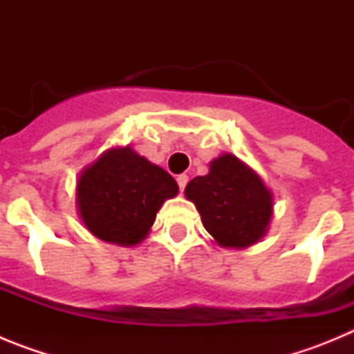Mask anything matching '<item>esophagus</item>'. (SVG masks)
<instances>
[{
    "label": "esophagus",
    "mask_w": 354,
    "mask_h": 354,
    "mask_svg": "<svg viewBox=\"0 0 354 354\" xmlns=\"http://www.w3.org/2000/svg\"><path fill=\"white\" fill-rule=\"evenodd\" d=\"M187 180H189V177H187L186 174L177 175V184H179V189H180V192H184V187H186Z\"/></svg>",
    "instance_id": "1"
}]
</instances>
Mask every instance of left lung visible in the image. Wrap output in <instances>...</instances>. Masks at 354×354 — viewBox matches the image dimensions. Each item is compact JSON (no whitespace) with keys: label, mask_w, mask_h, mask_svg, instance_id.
I'll list each match as a JSON object with an SVG mask.
<instances>
[{"label":"left lung","mask_w":354,"mask_h":354,"mask_svg":"<svg viewBox=\"0 0 354 354\" xmlns=\"http://www.w3.org/2000/svg\"><path fill=\"white\" fill-rule=\"evenodd\" d=\"M184 193L221 246L245 248L257 243L273 214L270 189L232 154L214 159L209 174L195 177Z\"/></svg>","instance_id":"obj_1"}]
</instances>
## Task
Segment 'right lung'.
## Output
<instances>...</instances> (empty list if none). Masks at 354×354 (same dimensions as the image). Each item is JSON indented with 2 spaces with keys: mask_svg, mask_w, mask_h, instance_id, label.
Returning <instances> with one entry per match:
<instances>
[{
  "mask_svg": "<svg viewBox=\"0 0 354 354\" xmlns=\"http://www.w3.org/2000/svg\"><path fill=\"white\" fill-rule=\"evenodd\" d=\"M177 192L168 171L124 147L106 152L81 174L77 209L93 236L131 246L147 236L162 202Z\"/></svg>",
  "mask_w": 354,
  "mask_h": 354,
  "instance_id": "right-lung-1",
  "label": "right lung"
}]
</instances>
